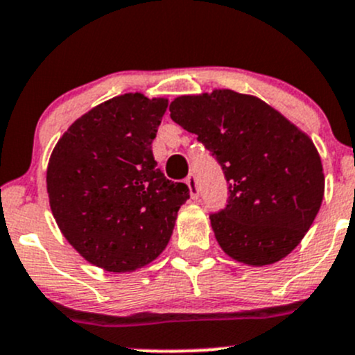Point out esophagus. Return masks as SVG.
<instances>
[{
    "instance_id": "34e87169",
    "label": "esophagus",
    "mask_w": 355,
    "mask_h": 355,
    "mask_svg": "<svg viewBox=\"0 0 355 355\" xmlns=\"http://www.w3.org/2000/svg\"><path fill=\"white\" fill-rule=\"evenodd\" d=\"M185 184H187L189 192H191V198H192V199H198V196H199V185H198V180H196V175H194V173L189 175L187 180H185Z\"/></svg>"
}]
</instances>
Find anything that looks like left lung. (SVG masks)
Wrapping results in <instances>:
<instances>
[{
	"label": "left lung",
	"mask_w": 355,
	"mask_h": 355,
	"mask_svg": "<svg viewBox=\"0 0 355 355\" xmlns=\"http://www.w3.org/2000/svg\"><path fill=\"white\" fill-rule=\"evenodd\" d=\"M170 116L223 168L228 204L209 216L223 252L256 268L288 256L324 196L323 164L309 135L263 99L230 89L178 96Z\"/></svg>",
	"instance_id": "left-lung-1"
}]
</instances>
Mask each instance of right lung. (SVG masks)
<instances>
[{"mask_svg": "<svg viewBox=\"0 0 355 355\" xmlns=\"http://www.w3.org/2000/svg\"><path fill=\"white\" fill-rule=\"evenodd\" d=\"M166 108V98L116 96L77 118L53 149L46 171L51 213L68 244L94 266L113 273L148 266L191 198L153 156Z\"/></svg>", "mask_w": 355, "mask_h": 355, "instance_id": "obj_1", "label": "right lung"}]
</instances>
